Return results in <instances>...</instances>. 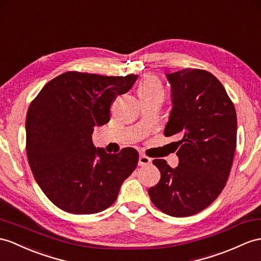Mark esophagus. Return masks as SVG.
Instances as JSON below:
<instances>
[{"instance_id":"obj_1","label":"esophagus","mask_w":261,"mask_h":261,"mask_svg":"<svg viewBox=\"0 0 261 261\" xmlns=\"http://www.w3.org/2000/svg\"><path fill=\"white\" fill-rule=\"evenodd\" d=\"M150 163H151V160L149 157L145 155H139V160H138L139 166H146V165H149Z\"/></svg>"}]
</instances>
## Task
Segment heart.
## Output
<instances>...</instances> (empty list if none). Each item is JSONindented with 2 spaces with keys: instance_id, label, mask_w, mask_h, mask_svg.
I'll return each mask as SVG.
<instances>
[{
  "instance_id": "b5f03b06",
  "label": "heart",
  "mask_w": 261,
  "mask_h": 261,
  "mask_svg": "<svg viewBox=\"0 0 261 261\" xmlns=\"http://www.w3.org/2000/svg\"><path fill=\"white\" fill-rule=\"evenodd\" d=\"M137 94L141 100L145 99H162L164 98V87L162 82L155 76L148 75L139 83Z\"/></svg>"
}]
</instances>
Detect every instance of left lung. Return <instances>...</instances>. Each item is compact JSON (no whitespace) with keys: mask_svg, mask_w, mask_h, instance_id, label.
Listing matches in <instances>:
<instances>
[{"mask_svg":"<svg viewBox=\"0 0 261 261\" xmlns=\"http://www.w3.org/2000/svg\"><path fill=\"white\" fill-rule=\"evenodd\" d=\"M171 109L165 136L177 135L178 166L165 160L152 164L161 180L148 189L150 200L173 217L204 211L217 198L229 176L237 142V115L232 101L215 76L185 68L166 74Z\"/></svg>","mask_w":261,"mask_h":261,"instance_id":"obj_1","label":"left lung"}]
</instances>
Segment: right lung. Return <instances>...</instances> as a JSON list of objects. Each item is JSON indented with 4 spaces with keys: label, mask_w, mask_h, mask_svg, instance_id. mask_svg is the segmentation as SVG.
Returning <instances> with one entry per match:
<instances>
[{
    "label": "right lung",
    "mask_w": 261,
    "mask_h": 261,
    "mask_svg": "<svg viewBox=\"0 0 261 261\" xmlns=\"http://www.w3.org/2000/svg\"><path fill=\"white\" fill-rule=\"evenodd\" d=\"M137 77L66 72L49 81L31 103L25 123L30 167L43 193L62 211H105L135 170L136 149L107 154L95 147L92 134L95 126L110 122L113 100L128 92Z\"/></svg>",
    "instance_id": "right-lung-1"
}]
</instances>
